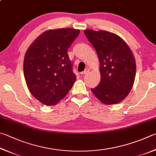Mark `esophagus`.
Returning <instances> with one entry per match:
<instances>
[{
    "label": "esophagus",
    "instance_id": "obj_1",
    "mask_svg": "<svg viewBox=\"0 0 156 156\" xmlns=\"http://www.w3.org/2000/svg\"><path fill=\"white\" fill-rule=\"evenodd\" d=\"M89 72H90V69H89V68H86L85 70L83 71V73L84 74V75H88V74L89 73Z\"/></svg>",
    "mask_w": 156,
    "mask_h": 156
}]
</instances>
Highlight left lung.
<instances>
[{
  "mask_svg": "<svg viewBox=\"0 0 156 156\" xmlns=\"http://www.w3.org/2000/svg\"><path fill=\"white\" fill-rule=\"evenodd\" d=\"M99 57L101 81L92 92L101 102L116 104L126 97L136 75V62L125 41L113 33L92 29L84 31Z\"/></svg>",
  "mask_w": 156,
  "mask_h": 156,
  "instance_id": "1",
  "label": "left lung"
}]
</instances>
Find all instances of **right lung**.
Here are the masks:
<instances>
[{
    "instance_id": "1",
    "label": "right lung",
    "mask_w": 156,
    "mask_h": 156,
    "mask_svg": "<svg viewBox=\"0 0 156 156\" xmlns=\"http://www.w3.org/2000/svg\"><path fill=\"white\" fill-rule=\"evenodd\" d=\"M80 32L70 28L48 30L27 51L24 59L27 85L43 104L55 105L73 87L76 75L67 51Z\"/></svg>"
}]
</instances>
